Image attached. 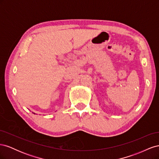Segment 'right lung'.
Here are the masks:
<instances>
[{
    "instance_id": "obj_1",
    "label": "right lung",
    "mask_w": 159,
    "mask_h": 159,
    "mask_svg": "<svg viewBox=\"0 0 159 159\" xmlns=\"http://www.w3.org/2000/svg\"><path fill=\"white\" fill-rule=\"evenodd\" d=\"M34 114H35V113H34Z\"/></svg>"
}]
</instances>
